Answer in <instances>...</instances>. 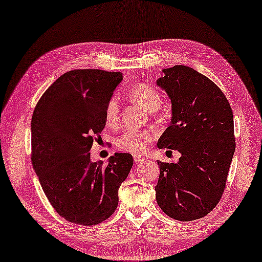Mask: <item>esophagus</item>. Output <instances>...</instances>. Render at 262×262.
Listing matches in <instances>:
<instances>
[{
  "label": "esophagus",
  "instance_id": "1",
  "mask_svg": "<svg viewBox=\"0 0 262 262\" xmlns=\"http://www.w3.org/2000/svg\"><path fill=\"white\" fill-rule=\"evenodd\" d=\"M134 160H135L136 164H138L140 162H143V160H145V158L144 157H140V156H135V157H134Z\"/></svg>",
  "mask_w": 262,
  "mask_h": 262
}]
</instances>
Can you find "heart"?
I'll return each mask as SVG.
<instances>
[{
    "instance_id": "1",
    "label": "heart",
    "mask_w": 262,
    "mask_h": 262,
    "mask_svg": "<svg viewBox=\"0 0 262 262\" xmlns=\"http://www.w3.org/2000/svg\"><path fill=\"white\" fill-rule=\"evenodd\" d=\"M130 98L138 105L144 107L148 112H155L159 108L162 103V96L159 93L151 87L144 83H138L134 85L129 91ZM119 108L117 98L113 97L107 103L105 110V119L108 126H115L118 122ZM155 133L151 129L133 130L128 129L116 138V147L122 151L129 152L134 156L143 155L146 152L148 146L155 140Z\"/></svg>"
}]
</instances>
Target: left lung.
<instances>
[{
  "label": "left lung",
  "instance_id": "obj_1",
  "mask_svg": "<svg viewBox=\"0 0 262 262\" xmlns=\"http://www.w3.org/2000/svg\"><path fill=\"white\" fill-rule=\"evenodd\" d=\"M163 73L157 85L171 100L172 117L157 146L182 157L177 164L157 160L156 200L170 218L196 220L218 205L225 190L236 149L232 110L223 91L191 67L175 65Z\"/></svg>",
  "mask_w": 262,
  "mask_h": 262
}]
</instances>
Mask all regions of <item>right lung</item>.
<instances>
[{
    "label": "right lung",
    "instance_id": "add662e5",
    "mask_svg": "<svg viewBox=\"0 0 262 262\" xmlns=\"http://www.w3.org/2000/svg\"><path fill=\"white\" fill-rule=\"evenodd\" d=\"M122 79L120 72L70 71L45 91L33 112V168L53 208L72 224L93 226L110 218L133 167L127 152H116L106 166L91 162L94 139L106 125L107 103Z\"/></svg>",
    "mask_w": 262,
    "mask_h": 262
}]
</instances>
